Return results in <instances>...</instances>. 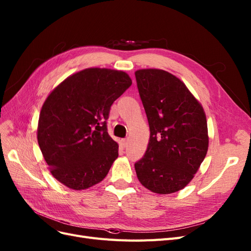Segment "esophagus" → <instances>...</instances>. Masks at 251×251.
<instances>
[{
    "instance_id": "obj_1",
    "label": "esophagus",
    "mask_w": 251,
    "mask_h": 251,
    "mask_svg": "<svg viewBox=\"0 0 251 251\" xmlns=\"http://www.w3.org/2000/svg\"><path fill=\"white\" fill-rule=\"evenodd\" d=\"M126 145H127V139H122L120 140V146H122L123 149H125V148H126Z\"/></svg>"
}]
</instances>
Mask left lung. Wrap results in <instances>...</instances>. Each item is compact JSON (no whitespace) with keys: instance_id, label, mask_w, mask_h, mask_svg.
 Returning a JSON list of instances; mask_svg holds the SVG:
<instances>
[{"instance_id":"left-lung-1","label":"left lung","mask_w":251,"mask_h":251,"mask_svg":"<svg viewBox=\"0 0 251 251\" xmlns=\"http://www.w3.org/2000/svg\"><path fill=\"white\" fill-rule=\"evenodd\" d=\"M135 75L151 131L148 150L135 163L137 177L154 193H175L191 181L205 158V113L187 86L170 73L148 68Z\"/></svg>"}]
</instances>
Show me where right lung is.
<instances>
[{"label": "right lung", "instance_id": "obj_1", "mask_svg": "<svg viewBox=\"0 0 251 251\" xmlns=\"http://www.w3.org/2000/svg\"><path fill=\"white\" fill-rule=\"evenodd\" d=\"M131 85L125 72L93 67L66 77L50 93L37 140L60 183L84 190L106 177L118 157V144L107 132L110 108Z\"/></svg>", "mask_w": 251, "mask_h": 251}]
</instances>
